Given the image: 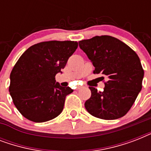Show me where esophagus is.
Returning <instances> with one entry per match:
<instances>
[{
	"label": "esophagus",
	"instance_id": "obj_1",
	"mask_svg": "<svg viewBox=\"0 0 151 151\" xmlns=\"http://www.w3.org/2000/svg\"><path fill=\"white\" fill-rule=\"evenodd\" d=\"M83 88V86H78V87H77V89L79 90V89H81V88Z\"/></svg>",
	"mask_w": 151,
	"mask_h": 151
}]
</instances>
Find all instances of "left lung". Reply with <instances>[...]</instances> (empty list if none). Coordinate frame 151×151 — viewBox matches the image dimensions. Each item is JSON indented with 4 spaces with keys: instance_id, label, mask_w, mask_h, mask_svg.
Segmentation results:
<instances>
[{
    "instance_id": "left-lung-1",
    "label": "left lung",
    "mask_w": 151,
    "mask_h": 151,
    "mask_svg": "<svg viewBox=\"0 0 151 151\" xmlns=\"http://www.w3.org/2000/svg\"><path fill=\"white\" fill-rule=\"evenodd\" d=\"M79 46L95 66L93 73L102 74V80L107 79L103 92L89 87L92 96L85 102V109L100 119L124 116L142 89L144 71L137 54L126 44L107 35L80 41Z\"/></svg>"
}]
</instances>
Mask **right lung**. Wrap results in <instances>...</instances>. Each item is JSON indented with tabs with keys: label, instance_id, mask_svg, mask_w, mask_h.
I'll return each mask as SVG.
<instances>
[{
	"label": "right lung",
	"instance_id": "add662e5",
	"mask_svg": "<svg viewBox=\"0 0 151 151\" xmlns=\"http://www.w3.org/2000/svg\"><path fill=\"white\" fill-rule=\"evenodd\" d=\"M77 41H49L29 47L18 59L10 74L9 92L15 107L27 119L45 122L63 110L70 87L55 81L78 48Z\"/></svg>",
	"mask_w": 151,
	"mask_h": 151
}]
</instances>
